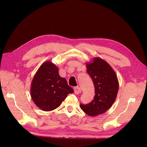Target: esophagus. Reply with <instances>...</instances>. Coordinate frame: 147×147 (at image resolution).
Returning a JSON list of instances; mask_svg holds the SVG:
<instances>
[{
	"label": "esophagus",
	"mask_w": 147,
	"mask_h": 147,
	"mask_svg": "<svg viewBox=\"0 0 147 147\" xmlns=\"http://www.w3.org/2000/svg\"><path fill=\"white\" fill-rule=\"evenodd\" d=\"M81 92V90L79 87H74V93L76 94H80Z\"/></svg>",
	"instance_id": "esophagus-1"
}]
</instances>
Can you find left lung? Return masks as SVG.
Returning <instances> with one entry per match:
<instances>
[{"label":"left lung","instance_id":"obj_1","mask_svg":"<svg viewBox=\"0 0 147 147\" xmlns=\"http://www.w3.org/2000/svg\"><path fill=\"white\" fill-rule=\"evenodd\" d=\"M87 72L94 82L95 96L88 104H80L87 115L95 116L106 112L114 103L119 90L117 76L108 63L99 57H94L87 63Z\"/></svg>","mask_w":147,"mask_h":147}]
</instances>
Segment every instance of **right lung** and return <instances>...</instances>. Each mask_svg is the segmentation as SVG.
I'll return each mask as SVG.
<instances>
[{
  "label": "right lung",
  "instance_id": "right-lung-1",
  "mask_svg": "<svg viewBox=\"0 0 147 147\" xmlns=\"http://www.w3.org/2000/svg\"><path fill=\"white\" fill-rule=\"evenodd\" d=\"M73 89L65 78L59 74V69L50 61L44 62L36 72L31 85V96L36 105L44 111L58 108Z\"/></svg>",
  "mask_w": 147,
  "mask_h": 147
}]
</instances>
